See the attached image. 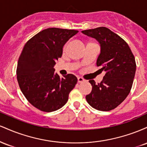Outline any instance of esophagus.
I'll return each instance as SVG.
<instances>
[{"mask_svg":"<svg viewBox=\"0 0 147 147\" xmlns=\"http://www.w3.org/2000/svg\"><path fill=\"white\" fill-rule=\"evenodd\" d=\"M77 79H78L79 83H82V82H84V81H85V80H84V78H82V77H79Z\"/></svg>","mask_w":147,"mask_h":147,"instance_id":"1","label":"esophagus"}]
</instances>
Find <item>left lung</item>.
Instances as JSON below:
<instances>
[{
	"label": "left lung",
	"mask_w": 147,
	"mask_h": 147,
	"mask_svg": "<svg viewBox=\"0 0 147 147\" xmlns=\"http://www.w3.org/2000/svg\"><path fill=\"white\" fill-rule=\"evenodd\" d=\"M82 32L99 43L101 52L97 65L106 71L99 84L89 81L92 88L86 99L97 110H113L126 98L132 88L136 70L134 55L126 42L109 28L99 27Z\"/></svg>",
	"instance_id": "1"
}]
</instances>
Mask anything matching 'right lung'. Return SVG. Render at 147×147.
<instances>
[{
	"label": "right lung",
	"mask_w": 147,
	"mask_h": 147,
	"mask_svg": "<svg viewBox=\"0 0 147 147\" xmlns=\"http://www.w3.org/2000/svg\"><path fill=\"white\" fill-rule=\"evenodd\" d=\"M75 30L52 28L42 30L25 43L18 59L16 75L21 90L32 105L44 112L61 109L77 78L55 73L54 66L63 53V47L78 32Z\"/></svg>",
	"instance_id": "add662e5"
}]
</instances>
